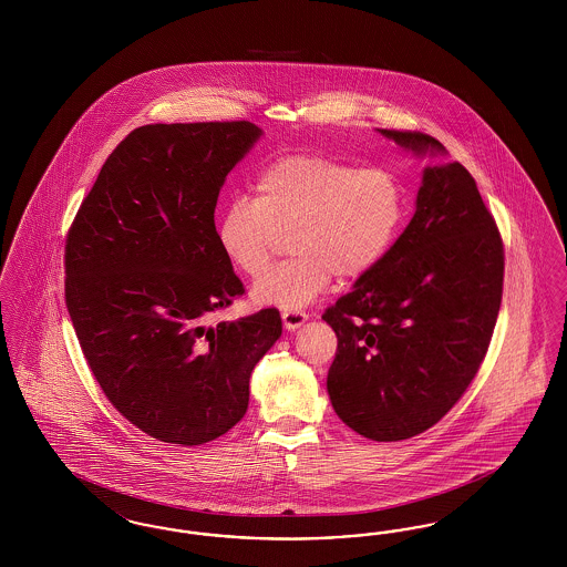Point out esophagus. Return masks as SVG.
Here are the masks:
<instances>
[{
	"label": "esophagus",
	"instance_id": "34e87169",
	"mask_svg": "<svg viewBox=\"0 0 567 567\" xmlns=\"http://www.w3.org/2000/svg\"><path fill=\"white\" fill-rule=\"evenodd\" d=\"M306 321H308V315L303 310H285L282 312V323L289 331H296Z\"/></svg>",
	"mask_w": 567,
	"mask_h": 567
}]
</instances>
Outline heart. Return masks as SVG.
Instances as JSON below:
<instances>
[{
    "label": "heart",
    "mask_w": 567,
    "mask_h": 567,
    "mask_svg": "<svg viewBox=\"0 0 567 567\" xmlns=\"http://www.w3.org/2000/svg\"><path fill=\"white\" fill-rule=\"evenodd\" d=\"M404 218V187L386 167L324 155H287L257 176L255 197L220 213L216 238L246 276H259L289 234L291 259L252 285L259 303L299 310L333 280L359 278L386 255Z\"/></svg>",
    "instance_id": "b5f03b06"
}]
</instances>
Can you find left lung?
I'll return each instance as SVG.
<instances>
[{
  "label": "left lung",
  "mask_w": 567,
  "mask_h": 567,
  "mask_svg": "<svg viewBox=\"0 0 567 567\" xmlns=\"http://www.w3.org/2000/svg\"><path fill=\"white\" fill-rule=\"evenodd\" d=\"M378 132L416 155L446 153L432 135ZM502 287L504 244L476 181L457 162L427 165L404 234L324 310L336 414L377 442L430 430L476 377Z\"/></svg>",
  "instance_id": "1"
}]
</instances>
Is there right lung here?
I'll return each mask as SVG.
<instances>
[{
	"label": "right lung",
	"instance_id": "right-lung-1",
	"mask_svg": "<svg viewBox=\"0 0 567 567\" xmlns=\"http://www.w3.org/2000/svg\"><path fill=\"white\" fill-rule=\"evenodd\" d=\"M261 134L248 121L137 127L68 231L65 306L84 359L110 404L162 442L229 432L282 333L276 308L208 324L244 293L216 238L218 190Z\"/></svg>",
	"mask_w": 567,
	"mask_h": 567
}]
</instances>
